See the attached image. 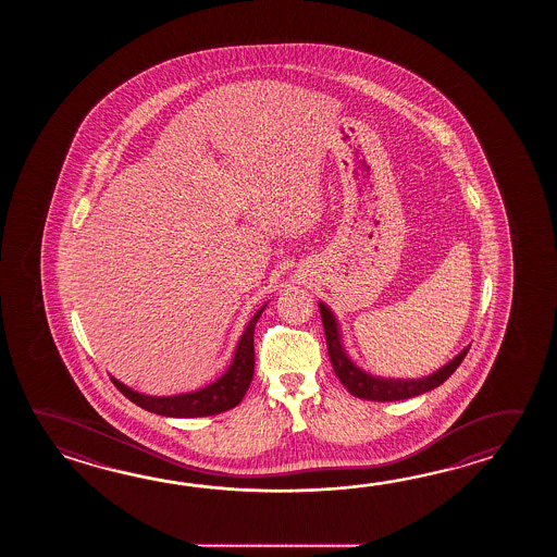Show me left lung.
<instances>
[{
  "label": "left lung",
  "instance_id": "obj_1",
  "mask_svg": "<svg viewBox=\"0 0 557 557\" xmlns=\"http://www.w3.org/2000/svg\"><path fill=\"white\" fill-rule=\"evenodd\" d=\"M319 308L324 334H326V344H329L332 368H334L338 380L343 382L344 388L356 398H362V400L394 403V400H406V398H412V396H420L424 392L434 391V388H438L442 382L450 379L454 370L462 364L463 356L468 355V350H470V346H466L462 352L454 356L448 364H444L436 372H432L430 376H422V379L374 376V374H368L367 370L356 367L352 358L346 352L341 324L334 317L331 307L319 300Z\"/></svg>",
  "mask_w": 557,
  "mask_h": 557
}]
</instances>
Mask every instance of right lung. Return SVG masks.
Returning a JSON list of instances; mask_svg holds the SVG:
<instances>
[{"label": "right lung", "mask_w": 557, "mask_h": 557, "mask_svg": "<svg viewBox=\"0 0 557 557\" xmlns=\"http://www.w3.org/2000/svg\"><path fill=\"white\" fill-rule=\"evenodd\" d=\"M264 308L267 305H262L255 312V317L249 320V324L245 326L228 368L205 388L183 392V394H171V396H151V394L133 391L113 376L111 380L115 382L119 391L129 398L131 403L141 406L147 412H153V414L166 416V418H199V416L226 412L240 404L243 396L249 391L250 380L255 374V346H252L255 341H252V336H255L257 320L261 319Z\"/></svg>", "instance_id": "obj_1"}]
</instances>
